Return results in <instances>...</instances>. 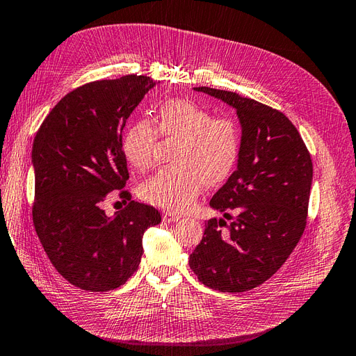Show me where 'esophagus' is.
<instances>
[{
    "label": "esophagus",
    "instance_id": "34e87169",
    "mask_svg": "<svg viewBox=\"0 0 356 356\" xmlns=\"http://www.w3.org/2000/svg\"><path fill=\"white\" fill-rule=\"evenodd\" d=\"M179 218H181V215H179V213H177V212L166 211V212L163 213V220H165V221H168V222H175V221H178Z\"/></svg>",
    "mask_w": 356,
    "mask_h": 356
}]
</instances>
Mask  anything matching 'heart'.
Wrapping results in <instances>:
<instances>
[{
	"label": "heart",
	"mask_w": 356,
	"mask_h": 356,
	"mask_svg": "<svg viewBox=\"0 0 356 356\" xmlns=\"http://www.w3.org/2000/svg\"><path fill=\"white\" fill-rule=\"evenodd\" d=\"M157 132L178 138L172 161L177 166L161 169L141 187V196L160 208L184 211L195 204L204 186L227 179L241 153V134L227 118H212L188 99L172 98L159 106ZM157 134L153 124L139 120L122 139L124 159L138 170L153 166Z\"/></svg>",
	"instance_id": "heart-1"
}]
</instances>
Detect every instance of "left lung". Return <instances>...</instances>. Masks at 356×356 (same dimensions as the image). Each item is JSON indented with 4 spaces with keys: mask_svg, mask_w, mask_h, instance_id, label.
I'll return each instance as SVG.
<instances>
[{
    "mask_svg": "<svg viewBox=\"0 0 356 356\" xmlns=\"http://www.w3.org/2000/svg\"><path fill=\"white\" fill-rule=\"evenodd\" d=\"M195 90L234 108L242 135L236 170L209 202L224 218L233 212L234 220L211 218L188 263L207 286L243 293L272 277L297 246L314 166L296 126L281 111L234 92Z\"/></svg>",
    "mask_w": 356,
    "mask_h": 356,
    "instance_id": "8db88e82",
    "label": "left lung"
}]
</instances>
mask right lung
I'll return each mask as SVG.
<instances>
[{"label":"right lung","instance_id":"obj_1","mask_svg":"<svg viewBox=\"0 0 356 356\" xmlns=\"http://www.w3.org/2000/svg\"><path fill=\"white\" fill-rule=\"evenodd\" d=\"M157 83L132 74L84 84L63 96L34 138L35 232L56 270L84 291L123 285L141 261L145 230L161 221L156 208L135 200L114 215L104 211L129 179L126 120ZM120 196L131 200L126 190Z\"/></svg>","mask_w":356,"mask_h":356}]
</instances>
